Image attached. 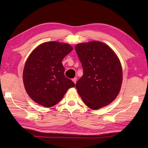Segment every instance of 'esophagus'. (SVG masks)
<instances>
[{"mask_svg": "<svg viewBox=\"0 0 148 148\" xmlns=\"http://www.w3.org/2000/svg\"><path fill=\"white\" fill-rule=\"evenodd\" d=\"M77 78H74L72 79V81L76 84V83H77Z\"/></svg>", "mask_w": 148, "mask_h": 148, "instance_id": "obj_1", "label": "esophagus"}]
</instances>
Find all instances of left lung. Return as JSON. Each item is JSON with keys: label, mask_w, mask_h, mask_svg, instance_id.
Listing matches in <instances>:
<instances>
[{"label": "left lung", "mask_w": 148, "mask_h": 148, "mask_svg": "<svg viewBox=\"0 0 148 148\" xmlns=\"http://www.w3.org/2000/svg\"><path fill=\"white\" fill-rule=\"evenodd\" d=\"M75 51L83 70L76 88L84 103L92 110L109 104L122 86V69L118 57L99 41L78 44Z\"/></svg>", "instance_id": "8db88e82"}]
</instances>
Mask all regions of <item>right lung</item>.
I'll list each match as a JSON object with an SVG mask.
<instances>
[{
    "mask_svg": "<svg viewBox=\"0 0 148 148\" xmlns=\"http://www.w3.org/2000/svg\"><path fill=\"white\" fill-rule=\"evenodd\" d=\"M73 50L66 43L44 42L31 53L23 73L26 92L34 102L44 107L57 104L75 83L64 75V58Z\"/></svg>",
    "mask_w": 148,
    "mask_h": 148,
    "instance_id": "obj_1",
    "label": "right lung"
}]
</instances>
